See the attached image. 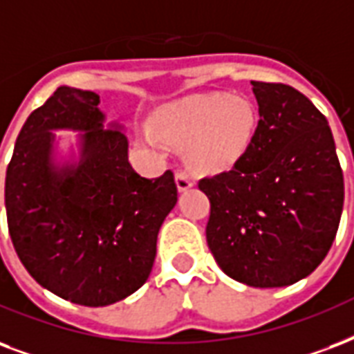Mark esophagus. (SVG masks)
<instances>
[{"label":"esophagus","mask_w":354,"mask_h":354,"mask_svg":"<svg viewBox=\"0 0 354 354\" xmlns=\"http://www.w3.org/2000/svg\"><path fill=\"white\" fill-rule=\"evenodd\" d=\"M176 187L180 193H185V191L193 187V180L187 174H183V172H176Z\"/></svg>","instance_id":"obj_1"}]
</instances>
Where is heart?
Returning a JSON list of instances; mask_svg holds the SVG:
<instances>
[{
	"mask_svg": "<svg viewBox=\"0 0 354 354\" xmlns=\"http://www.w3.org/2000/svg\"><path fill=\"white\" fill-rule=\"evenodd\" d=\"M258 120V109L247 96L198 94L159 107L152 118L153 131L142 128L141 137L153 148H161V139L178 148L187 147L189 165L217 174L247 153Z\"/></svg>",
	"mask_w": 354,
	"mask_h": 354,
	"instance_id": "b5f03b06",
	"label": "heart"
}]
</instances>
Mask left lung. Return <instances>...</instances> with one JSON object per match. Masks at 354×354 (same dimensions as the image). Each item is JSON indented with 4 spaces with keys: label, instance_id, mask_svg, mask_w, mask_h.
Wrapping results in <instances>:
<instances>
[{
    "label": "left lung",
    "instance_id": "obj_1",
    "mask_svg": "<svg viewBox=\"0 0 354 354\" xmlns=\"http://www.w3.org/2000/svg\"><path fill=\"white\" fill-rule=\"evenodd\" d=\"M258 129L234 169L204 178L207 247L230 279L282 288L327 256L344 209V174L327 118L297 88L250 81Z\"/></svg>",
    "mask_w": 354,
    "mask_h": 354
}]
</instances>
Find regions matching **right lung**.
<instances>
[{
  "label": "right lung",
  "mask_w": 354,
  "mask_h": 354,
  "mask_svg": "<svg viewBox=\"0 0 354 354\" xmlns=\"http://www.w3.org/2000/svg\"><path fill=\"white\" fill-rule=\"evenodd\" d=\"M53 131H75L64 151ZM122 124L105 122L93 91L59 87L24 124L5 178L16 254L51 293L107 306L150 277L158 234L176 206L174 174L142 178Z\"/></svg>",
  "instance_id": "1"
}]
</instances>
